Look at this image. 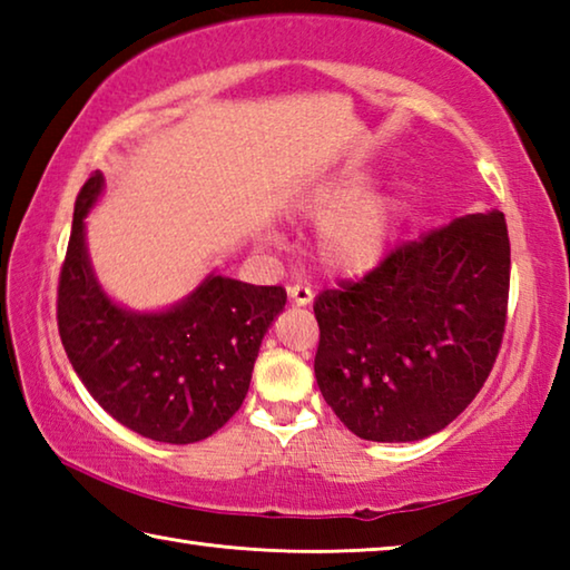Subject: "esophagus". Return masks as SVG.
<instances>
[{
    "mask_svg": "<svg viewBox=\"0 0 570 570\" xmlns=\"http://www.w3.org/2000/svg\"><path fill=\"white\" fill-rule=\"evenodd\" d=\"M286 292H288V298H292L296 306H306V304L314 302V292L304 284H292L286 288Z\"/></svg>",
    "mask_w": 570,
    "mask_h": 570,
    "instance_id": "34e87169",
    "label": "esophagus"
}]
</instances>
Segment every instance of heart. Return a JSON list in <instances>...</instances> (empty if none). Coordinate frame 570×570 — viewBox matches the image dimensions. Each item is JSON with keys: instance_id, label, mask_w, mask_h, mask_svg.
I'll return each instance as SVG.
<instances>
[{"instance_id": "1", "label": "heart", "mask_w": 570, "mask_h": 570, "mask_svg": "<svg viewBox=\"0 0 570 570\" xmlns=\"http://www.w3.org/2000/svg\"><path fill=\"white\" fill-rule=\"evenodd\" d=\"M372 183V170L346 168L294 198L298 216L320 220L314 254L326 272L360 276L387 256L402 206L392 190H370Z\"/></svg>"}]
</instances>
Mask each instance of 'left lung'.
<instances>
[{
	"mask_svg": "<svg viewBox=\"0 0 570 570\" xmlns=\"http://www.w3.org/2000/svg\"><path fill=\"white\" fill-rule=\"evenodd\" d=\"M510 240L500 210L394 248L360 282L314 302L324 400L356 438L414 442L458 417L503 342Z\"/></svg>",
	"mask_w": 570,
	"mask_h": 570,
	"instance_id": "obj_1",
	"label": "left lung"
}]
</instances>
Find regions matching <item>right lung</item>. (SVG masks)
Listing matches in <instances>:
<instances>
[{"label":"right lung","mask_w":570,"mask_h":570,"mask_svg":"<svg viewBox=\"0 0 570 570\" xmlns=\"http://www.w3.org/2000/svg\"><path fill=\"white\" fill-rule=\"evenodd\" d=\"M102 186V173H92L75 200L57 288L67 360L95 402L138 435L170 445L206 440L244 404L258 346L286 292L210 274L166 312L115 304L85 246V216Z\"/></svg>","instance_id":"add662e5"}]
</instances>
